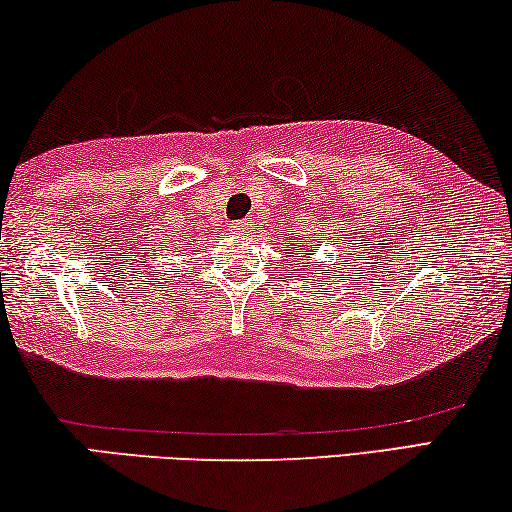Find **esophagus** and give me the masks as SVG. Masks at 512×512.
I'll use <instances>...</instances> for the list:
<instances>
[{
  "label": "esophagus",
  "mask_w": 512,
  "mask_h": 512,
  "mask_svg": "<svg viewBox=\"0 0 512 512\" xmlns=\"http://www.w3.org/2000/svg\"><path fill=\"white\" fill-rule=\"evenodd\" d=\"M251 229H254V224H251V220H240V222H233L231 224L233 236H249Z\"/></svg>",
  "instance_id": "esophagus-1"
}]
</instances>
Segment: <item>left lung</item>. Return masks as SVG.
Here are the masks:
<instances>
[{
    "mask_svg": "<svg viewBox=\"0 0 512 512\" xmlns=\"http://www.w3.org/2000/svg\"><path fill=\"white\" fill-rule=\"evenodd\" d=\"M295 245L299 247V249H304V256H301V261H304V267H306V274H320L322 272V267L320 265H313V249H315V245L311 240H297ZM288 251V249H286ZM335 272V270H333Z\"/></svg>",
    "mask_w": 512,
    "mask_h": 512,
    "instance_id": "left-lung-1",
    "label": "left lung"
}]
</instances>
